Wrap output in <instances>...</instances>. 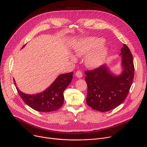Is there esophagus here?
<instances>
[{
	"instance_id": "esophagus-1",
	"label": "esophagus",
	"mask_w": 147,
	"mask_h": 147,
	"mask_svg": "<svg viewBox=\"0 0 147 147\" xmlns=\"http://www.w3.org/2000/svg\"><path fill=\"white\" fill-rule=\"evenodd\" d=\"M75 75H76V77H77V78H81L82 77V74L80 71H76Z\"/></svg>"
}]
</instances>
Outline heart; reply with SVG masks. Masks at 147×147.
I'll return each mask as SVG.
<instances>
[{"label":"heart","instance_id":"1","mask_svg":"<svg viewBox=\"0 0 147 147\" xmlns=\"http://www.w3.org/2000/svg\"><path fill=\"white\" fill-rule=\"evenodd\" d=\"M104 39L98 37H87L83 38L74 45V55L78 57L85 56L84 63L89 69H95L100 66L109 53V49L103 45ZM73 60L74 57H71Z\"/></svg>","mask_w":147,"mask_h":147}]
</instances>
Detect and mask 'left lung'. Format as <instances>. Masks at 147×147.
<instances>
[{"instance_id": "obj_1", "label": "left lung", "mask_w": 147, "mask_h": 147, "mask_svg": "<svg viewBox=\"0 0 147 147\" xmlns=\"http://www.w3.org/2000/svg\"><path fill=\"white\" fill-rule=\"evenodd\" d=\"M119 55L121 56L122 70L118 75L112 73L107 65L85 72L88 86L87 103L95 111L112 110L122 103L128 95L134 75L133 56L125 44Z\"/></svg>"}]
</instances>
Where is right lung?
I'll list each match as a JSON object with an SVG mask.
<instances>
[{"instance_id":"obj_1","label":"right lung","mask_w":147,"mask_h":147,"mask_svg":"<svg viewBox=\"0 0 147 147\" xmlns=\"http://www.w3.org/2000/svg\"><path fill=\"white\" fill-rule=\"evenodd\" d=\"M26 46L24 45L22 48ZM73 72L60 74L52 84L44 91L36 94H27L19 90L15 80L14 84L20 97L33 109L42 112L58 110L63 104V92L73 79Z\"/></svg>"}]
</instances>
